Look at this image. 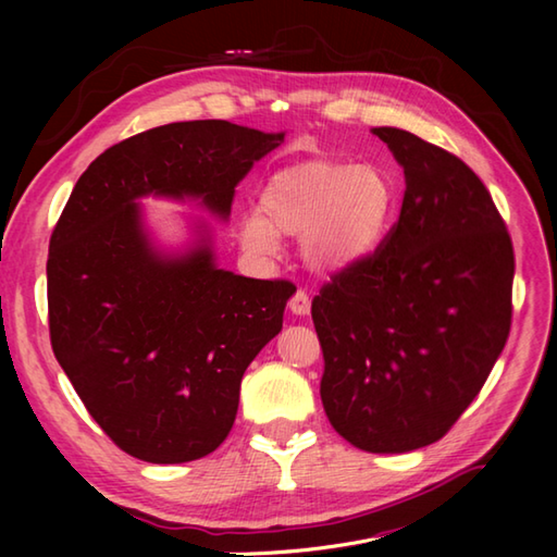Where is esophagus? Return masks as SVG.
I'll use <instances>...</instances> for the list:
<instances>
[{
  "mask_svg": "<svg viewBox=\"0 0 557 557\" xmlns=\"http://www.w3.org/2000/svg\"><path fill=\"white\" fill-rule=\"evenodd\" d=\"M290 311L295 315H307L311 311V299L305 290H297L293 297H290Z\"/></svg>",
  "mask_w": 557,
  "mask_h": 557,
  "instance_id": "esophagus-1",
  "label": "esophagus"
}]
</instances>
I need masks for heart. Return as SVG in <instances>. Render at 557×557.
Segmentation results:
<instances>
[{"label":"heart","instance_id":"obj_1","mask_svg":"<svg viewBox=\"0 0 557 557\" xmlns=\"http://www.w3.org/2000/svg\"><path fill=\"white\" fill-rule=\"evenodd\" d=\"M395 209V183L379 166L299 162L264 181L260 207L242 213L239 234L256 256H274L278 234L305 239L309 264L334 272L372 256Z\"/></svg>","mask_w":557,"mask_h":557}]
</instances>
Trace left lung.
Instances as JSON below:
<instances>
[{"label":"left lung","instance_id":"8db88e82","mask_svg":"<svg viewBox=\"0 0 557 557\" xmlns=\"http://www.w3.org/2000/svg\"><path fill=\"white\" fill-rule=\"evenodd\" d=\"M372 132L407 190L372 256L313 297L320 399L348 444L407 453L440 442L495 367L511 330L516 260L491 193L458 156L407 129Z\"/></svg>","mask_w":557,"mask_h":557}]
</instances>
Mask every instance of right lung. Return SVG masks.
<instances>
[{"label":"right lung","instance_id":"obj_1","mask_svg":"<svg viewBox=\"0 0 557 557\" xmlns=\"http://www.w3.org/2000/svg\"><path fill=\"white\" fill-rule=\"evenodd\" d=\"M285 134L227 121L146 129L107 148L50 234V346L109 440L153 465L199 460L230 434L246 367L283 327L293 283L150 244L137 199L195 197L227 218L237 183Z\"/></svg>","mask_w":557,"mask_h":557}]
</instances>
